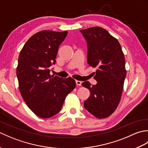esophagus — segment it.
<instances>
[{"instance_id":"obj_1","label":"esophagus","mask_w":148,"mask_h":148,"mask_svg":"<svg viewBox=\"0 0 148 148\" xmlns=\"http://www.w3.org/2000/svg\"><path fill=\"white\" fill-rule=\"evenodd\" d=\"M76 85H77V86H81V83H82V82H81V81L76 80Z\"/></svg>"}]
</instances>
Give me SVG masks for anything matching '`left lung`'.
I'll return each mask as SVG.
<instances>
[{"mask_svg":"<svg viewBox=\"0 0 148 148\" xmlns=\"http://www.w3.org/2000/svg\"><path fill=\"white\" fill-rule=\"evenodd\" d=\"M87 42V62L97 71V83L84 81L90 95L84 102L88 111L100 119L112 114L120 101L126 77L125 60L120 44L108 31L100 27L81 30Z\"/></svg>","mask_w":148,"mask_h":148,"instance_id":"obj_1","label":"left lung"}]
</instances>
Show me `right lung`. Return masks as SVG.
Here are the masks:
<instances>
[{
	"label": "right lung",
	"mask_w": 148,
	"mask_h": 148,
	"mask_svg": "<svg viewBox=\"0 0 148 148\" xmlns=\"http://www.w3.org/2000/svg\"><path fill=\"white\" fill-rule=\"evenodd\" d=\"M67 33L42 30L34 34L19 56L16 75L20 93L27 106L40 118H48L59 112L66 97L76 87L71 77L50 75L59 46Z\"/></svg>",
	"instance_id": "1"
}]
</instances>
